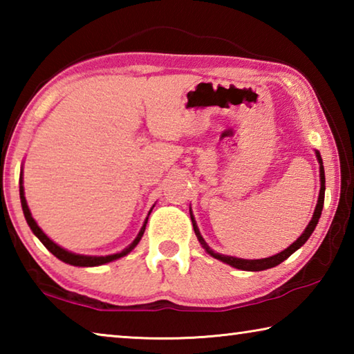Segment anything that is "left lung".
<instances>
[{"instance_id": "obj_1", "label": "left lung", "mask_w": 354, "mask_h": 354, "mask_svg": "<svg viewBox=\"0 0 354 354\" xmlns=\"http://www.w3.org/2000/svg\"><path fill=\"white\" fill-rule=\"evenodd\" d=\"M315 156H317V160H319L320 164V194H319V201H317V206H315V211L313 218H310L309 225L306 226V230L303 231V234L299 236L295 242H293L290 247H287L284 251H281V253L270 256V257H263V259H241V257H234V256H225V254H220V253H215L211 248H209V245L206 243L205 239L201 237L200 234V230L198 226L195 223V218L194 215L190 212V218H192V223H194V231L196 237H198V242L201 243V247L206 250L207 254H211L215 259H218L221 262L227 263V266L239 268V270H245V272H261V270H267V268H272V267H277L279 266L281 262L286 261L287 257L290 254L295 253V251L303 247L304 243H306L308 239L313 234L317 223H319V218L322 215V209H323V201H325V169H323V160H322V156L320 153L315 149Z\"/></svg>"}]
</instances>
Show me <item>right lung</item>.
<instances>
[{"mask_svg": "<svg viewBox=\"0 0 354 354\" xmlns=\"http://www.w3.org/2000/svg\"><path fill=\"white\" fill-rule=\"evenodd\" d=\"M25 189H23V176H20V200H21V207H23V214H25V218L28 221L29 227H31L32 232L35 236H37L39 241L45 245V247L48 248V251H51L53 254H55L57 259H61L62 262L65 263H70V266H76V267H97V266H103V263H107V262H112L115 259H120V257L127 256L128 253H131L136 248V245L140 242V239L143 236V232H145V226H147V221H148V217L145 218V221H143V226L140 227L139 234H137V237L134 239V242L129 245V247L124 248L123 251H120V253H115V254H109V256H84V254H76V253H71V251H67L64 250L62 247H59L57 243H55L51 241L50 237H48L44 231L40 230L39 225L35 223V220L32 218L31 215V211H29L28 207V203H26V198H25V192H23ZM151 212V211H149ZM148 212V215H149Z\"/></svg>", "mask_w": 354, "mask_h": 354, "instance_id": "1", "label": "right lung"}]
</instances>
